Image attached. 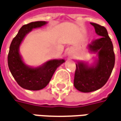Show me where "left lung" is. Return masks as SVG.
I'll return each mask as SVG.
<instances>
[{
	"mask_svg": "<svg viewBox=\"0 0 121 121\" xmlns=\"http://www.w3.org/2000/svg\"><path fill=\"white\" fill-rule=\"evenodd\" d=\"M99 38L93 40L89 49L98 52V61L95 67L85 64H76L73 84L79 91L89 93L101 88L107 82L115 65V56L113 46L107 30L104 26L91 22Z\"/></svg>",
	"mask_w": 121,
	"mask_h": 121,
	"instance_id": "8db88e82",
	"label": "left lung"
}]
</instances>
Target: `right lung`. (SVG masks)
I'll use <instances>...</instances> for the list:
<instances>
[{"mask_svg":"<svg viewBox=\"0 0 121 121\" xmlns=\"http://www.w3.org/2000/svg\"><path fill=\"white\" fill-rule=\"evenodd\" d=\"M46 24L45 21H36L22 26L10 46L8 55L9 69L18 84L26 89L38 91L44 88L49 83L57 67L64 62V60H50L36 68L28 67L23 63L18 49L24 38L33 28Z\"/></svg>","mask_w":121,"mask_h":121,"instance_id":"obj_1","label":"right lung"}]
</instances>
